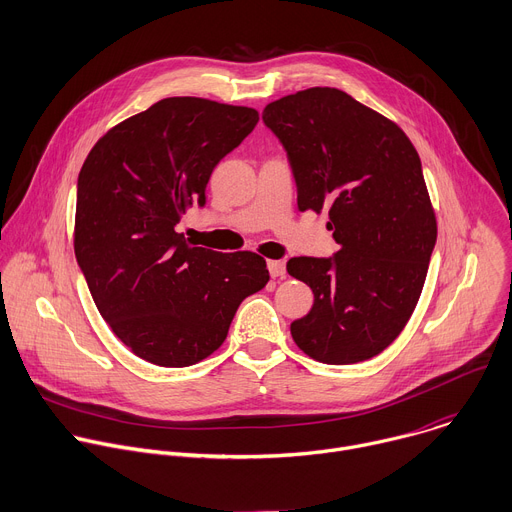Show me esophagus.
Segmentation results:
<instances>
[{
  "instance_id": "obj_1",
  "label": "esophagus",
  "mask_w": 512,
  "mask_h": 512,
  "mask_svg": "<svg viewBox=\"0 0 512 512\" xmlns=\"http://www.w3.org/2000/svg\"><path fill=\"white\" fill-rule=\"evenodd\" d=\"M267 269H269L271 277H283L285 275V261L271 259V261H267Z\"/></svg>"
}]
</instances>
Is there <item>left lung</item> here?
Returning a JSON list of instances; mask_svg holds the SVG:
<instances>
[{
    "mask_svg": "<svg viewBox=\"0 0 512 512\" xmlns=\"http://www.w3.org/2000/svg\"><path fill=\"white\" fill-rule=\"evenodd\" d=\"M283 142L299 211H329L333 259L293 257L291 277L313 307L291 323L297 348L321 364L382 354L420 299L436 243V215L406 132L337 88H307L263 110Z\"/></svg>",
    "mask_w": 512,
    "mask_h": 512,
    "instance_id": "obj_1",
    "label": "left lung"
}]
</instances>
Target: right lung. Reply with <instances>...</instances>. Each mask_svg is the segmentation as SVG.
<instances>
[{
    "instance_id": "1",
    "label": "right lung",
    "mask_w": 512,
    "mask_h": 512,
    "mask_svg": "<svg viewBox=\"0 0 512 512\" xmlns=\"http://www.w3.org/2000/svg\"><path fill=\"white\" fill-rule=\"evenodd\" d=\"M257 120L247 106L164 98L112 126L82 164L74 253L100 315L144 362L209 358L239 303L269 281L261 255L195 247L175 229Z\"/></svg>"
}]
</instances>
